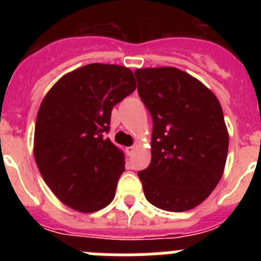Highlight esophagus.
<instances>
[{"instance_id": "34e87169", "label": "esophagus", "mask_w": 261, "mask_h": 261, "mask_svg": "<svg viewBox=\"0 0 261 261\" xmlns=\"http://www.w3.org/2000/svg\"><path fill=\"white\" fill-rule=\"evenodd\" d=\"M135 150H136V147H135V146L126 147V154H128V155H132V154L135 153Z\"/></svg>"}]
</instances>
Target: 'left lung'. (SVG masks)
<instances>
[{
    "label": "left lung",
    "instance_id": "left-lung-1",
    "mask_svg": "<svg viewBox=\"0 0 261 261\" xmlns=\"http://www.w3.org/2000/svg\"><path fill=\"white\" fill-rule=\"evenodd\" d=\"M153 119L151 162L138 172L145 197L167 212L201 204L221 180L229 133L217 96L180 69L135 71Z\"/></svg>",
    "mask_w": 261,
    "mask_h": 261
}]
</instances>
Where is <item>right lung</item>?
Segmentation results:
<instances>
[{
	"mask_svg": "<svg viewBox=\"0 0 261 261\" xmlns=\"http://www.w3.org/2000/svg\"><path fill=\"white\" fill-rule=\"evenodd\" d=\"M136 90L130 69L89 64L60 78L39 108L34 156L57 199L93 213L115 197L124 153L105 138L111 111Z\"/></svg>",
	"mask_w": 261,
	"mask_h": 261,
	"instance_id": "1",
	"label": "right lung"
}]
</instances>
